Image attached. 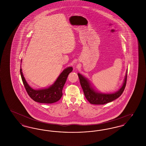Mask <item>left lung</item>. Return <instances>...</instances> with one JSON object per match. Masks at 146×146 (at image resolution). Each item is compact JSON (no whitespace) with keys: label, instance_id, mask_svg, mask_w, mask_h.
I'll list each match as a JSON object with an SVG mask.
<instances>
[{"label":"left lung","instance_id":"obj_1","mask_svg":"<svg viewBox=\"0 0 146 146\" xmlns=\"http://www.w3.org/2000/svg\"><path fill=\"white\" fill-rule=\"evenodd\" d=\"M127 73L122 87L114 94H102L97 92L92 88L90 82L80 74L78 73L84 95L88 101L93 104H104L111 102L120 97L125 89L127 81Z\"/></svg>","mask_w":146,"mask_h":146}]
</instances>
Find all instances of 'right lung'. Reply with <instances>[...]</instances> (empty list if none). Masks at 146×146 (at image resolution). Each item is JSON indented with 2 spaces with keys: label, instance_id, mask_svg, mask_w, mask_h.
I'll use <instances>...</instances> for the list:
<instances>
[{
  "label": "right lung",
  "instance_id": "right-lung-1",
  "mask_svg": "<svg viewBox=\"0 0 146 146\" xmlns=\"http://www.w3.org/2000/svg\"><path fill=\"white\" fill-rule=\"evenodd\" d=\"M73 70L72 67L64 70L58 77L54 84L49 88L34 90L26 82L20 69L22 80L28 95L35 102L42 104H52L58 101L62 96V89L68 74Z\"/></svg>",
  "mask_w": 146,
  "mask_h": 146
}]
</instances>
